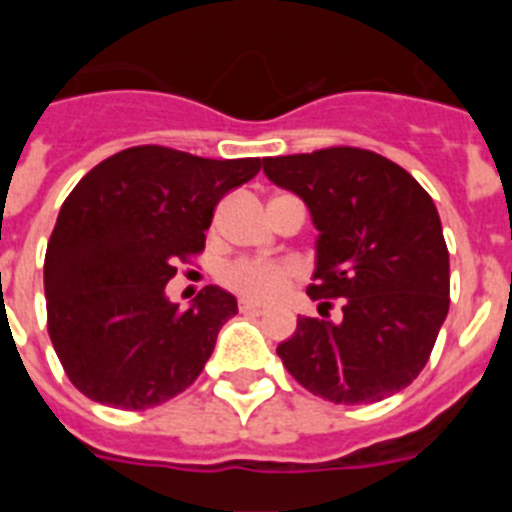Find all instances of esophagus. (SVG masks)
Here are the masks:
<instances>
[{
  "instance_id": "esophagus-1",
  "label": "esophagus",
  "mask_w": 512,
  "mask_h": 512,
  "mask_svg": "<svg viewBox=\"0 0 512 512\" xmlns=\"http://www.w3.org/2000/svg\"><path fill=\"white\" fill-rule=\"evenodd\" d=\"M238 310H241L243 315H264V312H266L261 305H256V302H246V300H241Z\"/></svg>"
}]
</instances>
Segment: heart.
<instances>
[{"instance_id":"heart-1","label":"heart","mask_w":512,"mask_h":512,"mask_svg":"<svg viewBox=\"0 0 512 512\" xmlns=\"http://www.w3.org/2000/svg\"><path fill=\"white\" fill-rule=\"evenodd\" d=\"M295 274L297 269L292 264L233 261L220 271V282L251 302H274L287 292Z\"/></svg>"}]
</instances>
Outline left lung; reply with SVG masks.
Returning a JSON list of instances; mask_svg holds the SVG:
<instances>
[{
    "label": "left lung",
    "instance_id": "obj_1",
    "mask_svg": "<svg viewBox=\"0 0 512 512\" xmlns=\"http://www.w3.org/2000/svg\"><path fill=\"white\" fill-rule=\"evenodd\" d=\"M318 228L307 295L341 300V320L300 318L277 346L297 382L338 405H369L408 387L449 312V248L431 194L364 148L264 158Z\"/></svg>",
    "mask_w": 512,
    "mask_h": 512
}]
</instances>
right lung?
<instances>
[{
	"label": "right lung",
	"mask_w": 512,
	"mask_h": 512,
	"mask_svg": "<svg viewBox=\"0 0 512 512\" xmlns=\"http://www.w3.org/2000/svg\"><path fill=\"white\" fill-rule=\"evenodd\" d=\"M259 169L261 158L135 146L76 184L58 212L43 277L48 333L76 390L146 410L200 377L238 302L210 284L179 310L166 284L176 261L205 248L217 202Z\"/></svg>",
	"instance_id": "right-lung-1"
}]
</instances>
